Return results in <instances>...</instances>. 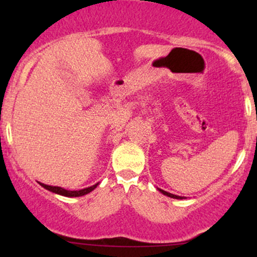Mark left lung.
<instances>
[{
	"instance_id": "1",
	"label": "left lung",
	"mask_w": 257,
	"mask_h": 257,
	"mask_svg": "<svg viewBox=\"0 0 257 257\" xmlns=\"http://www.w3.org/2000/svg\"><path fill=\"white\" fill-rule=\"evenodd\" d=\"M159 191H161V192L163 193V194H166V196L170 197V198H175V199H182V198H184V197H180V196H176V194L169 193V192H167V191H163V190H161V188H159Z\"/></svg>"
}]
</instances>
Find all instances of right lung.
Instances as JSON below:
<instances>
[{
    "label": "right lung",
    "mask_w": 257,
    "mask_h": 257,
    "mask_svg": "<svg viewBox=\"0 0 257 257\" xmlns=\"http://www.w3.org/2000/svg\"><path fill=\"white\" fill-rule=\"evenodd\" d=\"M41 186L46 188V190L51 191V192L61 194V196H65V197H79V196H84V194L91 192V191H93L94 188H95L96 186H98V184L90 186V187L83 188V190H79V191H67V190H65V188H63V187H58V186H48V185H44V184H41Z\"/></svg>",
    "instance_id": "right-lung-1"
}]
</instances>
